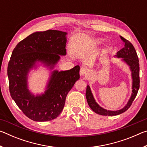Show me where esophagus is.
Segmentation results:
<instances>
[{"label":"esophagus","mask_w":147,"mask_h":147,"mask_svg":"<svg viewBox=\"0 0 147 147\" xmlns=\"http://www.w3.org/2000/svg\"><path fill=\"white\" fill-rule=\"evenodd\" d=\"M88 74V70L86 68L84 67H82L80 70V74L81 76H84V75H86Z\"/></svg>","instance_id":"1"}]
</instances>
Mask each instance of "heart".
<instances>
[{
    "label": "heart",
    "instance_id": "heart-1",
    "mask_svg": "<svg viewBox=\"0 0 147 147\" xmlns=\"http://www.w3.org/2000/svg\"><path fill=\"white\" fill-rule=\"evenodd\" d=\"M98 41V42H99V41H99V40H98V41Z\"/></svg>",
    "mask_w": 147,
    "mask_h": 147
}]
</instances>
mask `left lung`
Instances as JSON below:
<instances>
[{
    "instance_id": "obj_1",
    "label": "left lung",
    "mask_w": 147,
    "mask_h": 147,
    "mask_svg": "<svg viewBox=\"0 0 147 147\" xmlns=\"http://www.w3.org/2000/svg\"><path fill=\"white\" fill-rule=\"evenodd\" d=\"M121 39L123 42L124 47L117 53L115 57L117 58H122L121 60L124 61L129 67V69L131 71V79H132V84H131V89H132L131 91H132V93L131 94V96L127 104L123 108L115 111L107 110V109L102 108L101 106L98 105L94 98L90 87L89 85L87 86L86 96L88 105L92 110L96 113L101 115L115 116L124 113L131 105L132 102L134 100L137 94H138L139 88V83H140V80H139V64L136 49L132 45V44L127 39H124L122 36H121Z\"/></svg>"
}]
</instances>
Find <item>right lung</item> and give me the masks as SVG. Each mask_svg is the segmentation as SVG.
<instances>
[{"label":"right lung","instance_id":"add662e5","mask_svg":"<svg viewBox=\"0 0 147 147\" xmlns=\"http://www.w3.org/2000/svg\"><path fill=\"white\" fill-rule=\"evenodd\" d=\"M67 34L56 30L34 32L12 52L8 66L9 93L24 115L34 121L58 117L68 93L80 78L79 65L70 70H54L60 56L67 54ZM41 64L51 73L44 93L34 95L28 89V74Z\"/></svg>","mask_w":147,"mask_h":147}]
</instances>
